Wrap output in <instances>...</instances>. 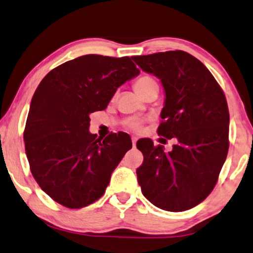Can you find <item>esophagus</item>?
Instances as JSON below:
<instances>
[{
	"label": "esophagus",
	"instance_id": "esophagus-1",
	"mask_svg": "<svg viewBox=\"0 0 253 253\" xmlns=\"http://www.w3.org/2000/svg\"><path fill=\"white\" fill-rule=\"evenodd\" d=\"M136 141H137V137L136 136H132V144H133V147L136 146Z\"/></svg>",
	"mask_w": 253,
	"mask_h": 253
}]
</instances>
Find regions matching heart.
<instances>
[{"label":"heart","instance_id":"b5f03b06","mask_svg":"<svg viewBox=\"0 0 253 253\" xmlns=\"http://www.w3.org/2000/svg\"><path fill=\"white\" fill-rule=\"evenodd\" d=\"M154 85H157V82L156 80L153 79L151 76H141L140 79H137L135 82H134V89H135V91L137 93H140V95H143L149 87ZM141 125H142V121L135 119V118H132V119H128L126 121V128L134 130V132H137V130H140L141 128Z\"/></svg>","mask_w":253,"mask_h":253}]
</instances>
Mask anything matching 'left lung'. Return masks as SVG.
<instances>
[{
    "label": "left lung",
    "instance_id": "left-lung-1",
    "mask_svg": "<svg viewBox=\"0 0 253 253\" xmlns=\"http://www.w3.org/2000/svg\"><path fill=\"white\" fill-rule=\"evenodd\" d=\"M166 90L158 135L176 139L170 153L149 139L137 141L143 163L137 181L144 197L169 211L191 210L217 183L229 149V110L222 87L203 62L184 50L136 55Z\"/></svg>",
    "mask_w": 253,
    "mask_h": 253
}]
</instances>
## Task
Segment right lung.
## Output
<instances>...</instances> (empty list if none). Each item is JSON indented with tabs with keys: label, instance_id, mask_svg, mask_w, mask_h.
I'll return each instance as SVG.
<instances>
[{
	"label": "right lung",
	"instance_id": "obj_1",
	"mask_svg": "<svg viewBox=\"0 0 253 253\" xmlns=\"http://www.w3.org/2000/svg\"><path fill=\"white\" fill-rule=\"evenodd\" d=\"M140 70L128 56L87 54L50 70L32 97L24 129L30 170L42 190L67 208L91 205L132 148L128 134H90V113L106 109Z\"/></svg>",
	"mask_w": 253,
	"mask_h": 253
}]
</instances>
